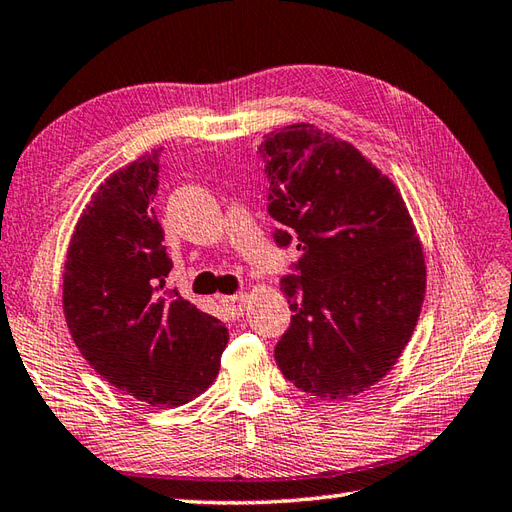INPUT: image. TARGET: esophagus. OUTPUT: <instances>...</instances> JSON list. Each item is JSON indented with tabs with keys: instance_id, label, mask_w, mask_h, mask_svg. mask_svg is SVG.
Masks as SVG:
<instances>
[{
	"instance_id": "1",
	"label": "esophagus",
	"mask_w": 512,
	"mask_h": 512,
	"mask_svg": "<svg viewBox=\"0 0 512 512\" xmlns=\"http://www.w3.org/2000/svg\"><path fill=\"white\" fill-rule=\"evenodd\" d=\"M222 306L226 313L237 319L244 315V306H246V295H233V297H222Z\"/></svg>"
}]
</instances>
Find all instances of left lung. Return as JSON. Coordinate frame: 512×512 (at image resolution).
I'll use <instances>...</instances> for the list:
<instances>
[{"label": "left lung", "instance_id": "1", "mask_svg": "<svg viewBox=\"0 0 512 512\" xmlns=\"http://www.w3.org/2000/svg\"><path fill=\"white\" fill-rule=\"evenodd\" d=\"M277 246L302 257L282 277L290 326L275 346L288 382L322 399L377 384L413 335L426 264L402 195L382 170L313 124L257 148Z\"/></svg>", "mask_w": 512, "mask_h": 512}]
</instances>
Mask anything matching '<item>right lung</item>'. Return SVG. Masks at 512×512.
I'll list each match as a JSON object with an SVG mask.
<instances>
[{
  "instance_id": "right-lung-1",
  "label": "right lung",
  "mask_w": 512,
  "mask_h": 512,
  "mask_svg": "<svg viewBox=\"0 0 512 512\" xmlns=\"http://www.w3.org/2000/svg\"><path fill=\"white\" fill-rule=\"evenodd\" d=\"M157 150L97 188L70 239L64 315L73 342L108 384L153 406H182L219 373L228 330L166 288L173 262L153 199Z\"/></svg>"
}]
</instances>
